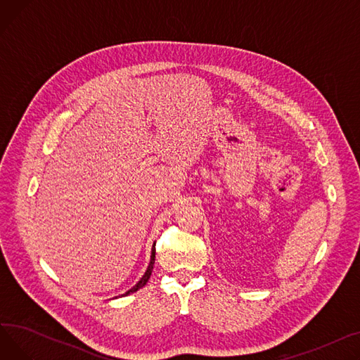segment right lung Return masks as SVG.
<instances>
[{"instance_id":"1","label":"right lung","mask_w":360,"mask_h":360,"mask_svg":"<svg viewBox=\"0 0 360 360\" xmlns=\"http://www.w3.org/2000/svg\"><path fill=\"white\" fill-rule=\"evenodd\" d=\"M155 245L156 243H153V248H151V257H150V264H148V267H147V270H146V273H144V276L140 278V281L137 283V285L134 286V288H131L128 292H125L124 295H121V296H127V295H129V293H134V292H137L139 289H141L146 283L148 281V278H150V276H151V271H153V264H155V257H156V248H155Z\"/></svg>"}]
</instances>
